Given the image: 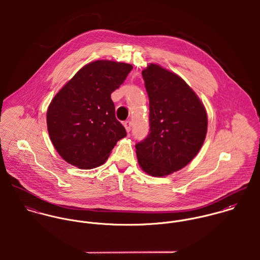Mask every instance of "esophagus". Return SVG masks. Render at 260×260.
<instances>
[{"mask_svg": "<svg viewBox=\"0 0 260 260\" xmlns=\"http://www.w3.org/2000/svg\"><path fill=\"white\" fill-rule=\"evenodd\" d=\"M123 125H124V127H125L126 131L129 133V132H130V130H131V126H132L131 121H125V122L123 123Z\"/></svg>", "mask_w": 260, "mask_h": 260, "instance_id": "34e87169", "label": "esophagus"}]
</instances>
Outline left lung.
Masks as SVG:
<instances>
[{
    "mask_svg": "<svg viewBox=\"0 0 260 260\" xmlns=\"http://www.w3.org/2000/svg\"><path fill=\"white\" fill-rule=\"evenodd\" d=\"M149 97L148 136L136 143L140 167L160 177L176 172L197 155L207 133L206 110L178 75L157 64L142 71Z\"/></svg>",
    "mask_w": 260,
    "mask_h": 260,
    "instance_id": "obj_1",
    "label": "left lung"
}]
</instances>
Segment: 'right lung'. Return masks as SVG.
I'll return each mask as SVG.
<instances>
[{"label": "right lung", "mask_w": 260, "mask_h": 260, "mask_svg": "<svg viewBox=\"0 0 260 260\" xmlns=\"http://www.w3.org/2000/svg\"><path fill=\"white\" fill-rule=\"evenodd\" d=\"M132 65L98 60L85 65L56 94L47 111L50 139L60 156L81 169L98 167L127 133L111 94Z\"/></svg>", "instance_id": "right-lung-1"}]
</instances>
